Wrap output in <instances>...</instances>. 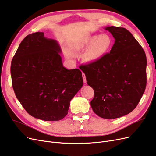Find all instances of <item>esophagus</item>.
Returning <instances> with one entry per match:
<instances>
[{"label": "esophagus", "instance_id": "1", "mask_svg": "<svg viewBox=\"0 0 156 156\" xmlns=\"http://www.w3.org/2000/svg\"><path fill=\"white\" fill-rule=\"evenodd\" d=\"M82 76H83V81H84V83H87V79H86V76H85V75H84V73H83Z\"/></svg>", "mask_w": 156, "mask_h": 156}]
</instances>
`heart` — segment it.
<instances>
[{
  "label": "heart",
  "instance_id": "heart-1",
  "mask_svg": "<svg viewBox=\"0 0 156 156\" xmlns=\"http://www.w3.org/2000/svg\"><path fill=\"white\" fill-rule=\"evenodd\" d=\"M111 37L107 34L92 35L84 37L76 45L78 49H88L83 55V60L88 63L98 62L101 59L112 45Z\"/></svg>",
  "mask_w": 156,
  "mask_h": 156
}]
</instances>
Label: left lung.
<instances>
[{
    "mask_svg": "<svg viewBox=\"0 0 156 156\" xmlns=\"http://www.w3.org/2000/svg\"><path fill=\"white\" fill-rule=\"evenodd\" d=\"M115 39L110 51L98 62L81 66L94 91L93 111L113 119L129 114L138 105L146 86V56L127 29L107 27Z\"/></svg>",
    "mask_w": 156,
    "mask_h": 156,
    "instance_id": "1",
    "label": "left lung"
}]
</instances>
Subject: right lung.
<instances>
[{
  "label": "right lung",
  "mask_w": 156,
  "mask_h": 156,
  "mask_svg": "<svg viewBox=\"0 0 156 156\" xmlns=\"http://www.w3.org/2000/svg\"><path fill=\"white\" fill-rule=\"evenodd\" d=\"M58 42L37 32L27 36L11 63L12 83L17 100L32 116L58 121L83 84L79 69L63 66Z\"/></svg>",
  "instance_id": "obj_1"
}]
</instances>
